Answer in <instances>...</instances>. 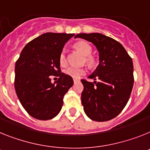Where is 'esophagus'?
Returning a JSON list of instances; mask_svg holds the SVG:
<instances>
[{"label": "esophagus", "instance_id": "34e87169", "mask_svg": "<svg viewBox=\"0 0 150 150\" xmlns=\"http://www.w3.org/2000/svg\"><path fill=\"white\" fill-rule=\"evenodd\" d=\"M73 81H74V83H76V82H78V81H79V79H73Z\"/></svg>", "mask_w": 150, "mask_h": 150}]
</instances>
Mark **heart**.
Instances as JSON below:
<instances>
[{
    "label": "heart",
    "instance_id": "heart-1",
    "mask_svg": "<svg viewBox=\"0 0 150 150\" xmlns=\"http://www.w3.org/2000/svg\"><path fill=\"white\" fill-rule=\"evenodd\" d=\"M74 47L79 52H80L83 56H85V61L89 66H93L95 63V60L92 56H91V53L92 52V49L91 47L88 42L85 41H79L75 43ZM59 63L62 66H65L67 63V60H66V52L65 50H62L60 52L59 55ZM65 73L67 75L71 77L72 79H79V78L85 75L86 73V69L84 68H73L69 67L65 71Z\"/></svg>",
    "mask_w": 150,
    "mask_h": 150
}]
</instances>
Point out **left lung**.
I'll use <instances>...</instances> for the list:
<instances>
[{"label":"left lung","instance_id":"left-lung-1","mask_svg":"<svg viewBox=\"0 0 150 150\" xmlns=\"http://www.w3.org/2000/svg\"><path fill=\"white\" fill-rule=\"evenodd\" d=\"M75 38L93 43L99 53L98 65L88 76L94 82L81 80L84 111L94 121L111 120L122 111L131 94L134 81L132 59L120 42L101 33H79Z\"/></svg>","mask_w":150,"mask_h":150}]
</instances>
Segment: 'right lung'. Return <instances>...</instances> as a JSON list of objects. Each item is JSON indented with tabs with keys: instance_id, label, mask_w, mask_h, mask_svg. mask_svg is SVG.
I'll use <instances>...</instances> for the list:
<instances>
[{
	"instance_id": "obj_1",
	"label": "right lung",
	"mask_w": 150,
	"mask_h": 150,
	"mask_svg": "<svg viewBox=\"0 0 150 150\" xmlns=\"http://www.w3.org/2000/svg\"><path fill=\"white\" fill-rule=\"evenodd\" d=\"M74 33H46L23 48L15 65V90L26 112L41 120L59 114L72 78L60 71L59 55ZM50 75L59 79L51 82Z\"/></svg>"
}]
</instances>
